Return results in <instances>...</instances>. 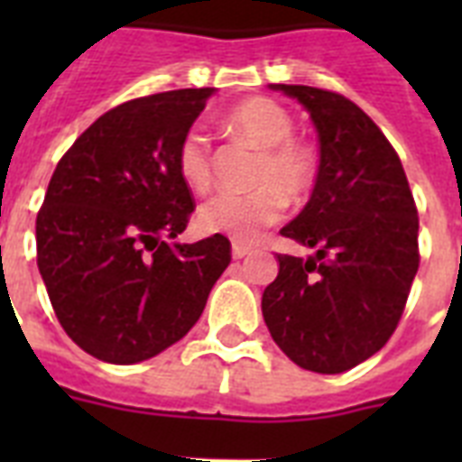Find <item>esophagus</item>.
I'll list each match as a JSON object with an SVG mask.
<instances>
[{"instance_id": "34e87169", "label": "esophagus", "mask_w": 462, "mask_h": 462, "mask_svg": "<svg viewBox=\"0 0 462 462\" xmlns=\"http://www.w3.org/2000/svg\"><path fill=\"white\" fill-rule=\"evenodd\" d=\"M252 254V249L245 245H232V259H245V256H249Z\"/></svg>"}]
</instances>
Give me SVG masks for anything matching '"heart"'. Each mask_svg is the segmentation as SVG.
<instances>
[{
    "label": "heart",
    "mask_w": 462,
    "mask_h": 462,
    "mask_svg": "<svg viewBox=\"0 0 462 462\" xmlns=\"http://www.w3.org/2000/svg\"><path fill=\"white\" fill-rule=\"evenodd\" d=\"M225 129L239 141L259 148L252 191H223L201 203L196 223L203 232H223L237 242H254L261 230L278 223L285 206L302 201L314 189V148L295 139V119L271 97H252L227 112ZM181 181L194 191H206L213 180L208 136L191 126L181 134L174 153Z\"/></svg>",
    "instance_id": "1"
}]
</instances>
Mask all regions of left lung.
Returning <instances> with one entry per match:
<instances>
[{
    "instance_id": "obj_1",
    "label": "left lung",
    "mask_w": 462,
    "mask_h": 462,
    "mask_svg": "<svg viewBox=\"0 0 462 462\" xmlns=\"http://www.w3.org/2000/svg\"><path fill=\"white\" fill-rule=\"evenodd\" d=\"M297 100L319 134V172L282 237L316 249L278 254L261 297L271 336L302 369L347 372L393 336L420 268L417 208L401 158L381 129L340 93L271 83Z\"/></svg>"
}]
</instances>
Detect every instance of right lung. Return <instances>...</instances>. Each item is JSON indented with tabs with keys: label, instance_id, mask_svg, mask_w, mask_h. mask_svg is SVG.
Returning a JSON list of instances; mask_svg holds the SVG:
<instances>
[{
	"label": "right lung",
	"instance_id": "1",
	"mask_svg": "<svg viewBox=\"0 0 462 462\" xmlns=\"http://www.w3.org/2000/svg\"><path fill=\"white\" fill-rule=\"evenodd\" d=\"M216 88L167 90L97 117L57 162L35 220L38 268L61 328L110 365L187 336L230 263V239L180 245L194 213L174 153Z\"/></svg>",
	"mask_w": 462,
	"mask_h": 462
}]
</instances>
